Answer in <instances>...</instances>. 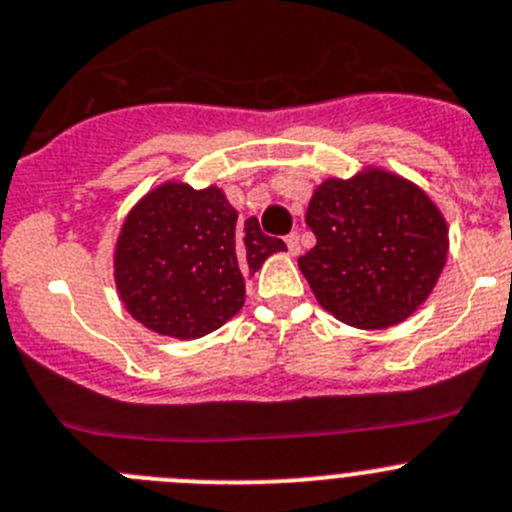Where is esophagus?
<instances>
[{
  "mask_svg": "<svg viewBox=\"0 0 512 512\" xmlns=\"http://www.w3.org/2000/svg\"><path fill=\"white\" fill-rule=\"evenodd\" d=\"M285 245H288L290 255H300V234L298 232H290L288 237H285Z\"/></svg>",
  "mask_w": 512,
  "mask_h": 512,
  "instance_id": "1",
  "label": "esophagus"
}]
</instances>
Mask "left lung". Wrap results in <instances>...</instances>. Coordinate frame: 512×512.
<instances>
[{"label": "left lung", "instance_id": "left-lung-1", "mask_svg": "<svg viewBox=\"0 0 512 512\" xmlns=\"http://www.w3.org/2000/svg\"><path fill=\"white\" fill-rule=\"evenodd\" d=\"M315 247L298 260L318 303L356 328L407 321L437 285L447 222L412 181L381 169L326 179L308 204Z\"/></svg>", "mask_w": 512, "mask_h": 512}]
</instances>
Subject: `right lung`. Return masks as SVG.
Wrapping results in <instances>:
<instances>
[{
    "instance_id": "right-lung-1",
    "label": "right lung",
    "mask_w": 512,
    "mask_h": 512,
    "mask_svg": "<svg viewBox=\"0 0 512 512\" xmlns=\"http://www.w3.org/2000/svg\"><path fill=\"white\" fill-rule=\"evenodd\" d=\"M285 242L255 217L237 222L222 189L161 184L126 217L116 245V288L154 333L202 338L240 313L245 280Z\"/></svg>"
}]
</instances>
